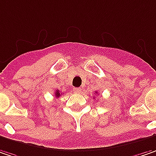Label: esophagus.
Listing matches in <instances>:
<instances>
[{
    "mask_svg": "<svg viewBox=\"0 0 156 156\" xmlns=\"http://www.w3.org/2000/svg\"><path fill=\"white\" fill-rule=\"evenodd\" d=\"M73 90L76 92H80L81 91V88H73Z\"/></svg>",
    "mask_w": 156,
    "mask_h": 156,
    "instance_id": "obj_1",
    "label": "esophagus"
}]
</instances>
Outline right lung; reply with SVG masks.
<instances>
[{
    "label": "right lung",
    "instance_id": "right-lung-1",
    "mask_svg": "<svg viewBox=\"0 0 156 156\" xmlns=\"http://www.w3.org/2000/svg\"><path fill=\"white\" fill-rule=\"evenodd\" d=\"M61 95H62V93H61V91H60L57 90V91H55V97H56V98H59Z\"/></svg>",
    "mask_w": 156,
    "mask_h": 156
}]
</instances>
